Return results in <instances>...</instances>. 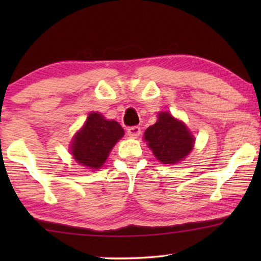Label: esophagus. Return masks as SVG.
<instances>
[{
  "instance_id": "34e87169",
  "label": "esophagus",
  "mask_w": 261,
  "mask_h": 261,
  "mask_svg": "<svg viewBox=\"0 0 261 261\" xmlns=\"http://www.w3.org/2000/svg\"><path fill=\"white\" fill-rule=\"evenodd\" d=\"M140 133H141V129H140V127H138V126H133V127H129L127 129V134H128V137L129 138H132V139H137L139 135H140Z\"/></svg>"
}]
</instances>
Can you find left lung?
Masks as SVG:
<instances>
[{"instance_id":"8db88e82","label":"left lung","mask_w":261,"mask_h":261,"mask_svg":"<svg viewBox=\"0 0 261 261\" xmlns=\"http://www.w3.org/2000/svg\"><path fill=\"white\" fill-rule=\"evenodd\" d=\"M144 139L160 163L171 165L187 158L195 144L185 123L167 112L158 114V121L145 130Z\"/></svg>"}]
</instances>
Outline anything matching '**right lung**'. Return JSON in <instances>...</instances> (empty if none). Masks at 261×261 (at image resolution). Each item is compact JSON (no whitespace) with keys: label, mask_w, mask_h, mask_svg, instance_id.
Wrapping results in <instances>:
<instances>
[{"label":"right lung","mask_w":261,"mask_h":261,"mask_svg":"<svg viewBox=\"0 0 261 261\" xmlns=\"http://www.w3.org/2000/svg\"><path fill=\"white\" fill-rule=\"evenodd\" d=\"M123 135L124 130L119 122L107 120L98 113H90L83 127L74 134L71 154L82 166L97 170Z\"/></svg>","instance_id":"obj_1"}]
</instances>
